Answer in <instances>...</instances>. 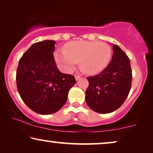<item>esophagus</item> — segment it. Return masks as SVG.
I'll return each instance as SVG.
<instances>
[{
	"mask_svg": "<svg viewBox=\"0 0 153 153\" xmlns=\"http://www.w3.org/2000/svg\"><path fill=\"white\" fill-rule=\"evenodd\" d=\"M75 78H76V80H78V79L80 78V76H75Z\"/></svg>",
	"mask_w": 153,
	"mask_h": 153,
	"instance_id": "34e87169",
	"label": "esophagus"
}]
</instances>
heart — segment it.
I'll return each mask as SVG.
<instances>
[{
	"label": "heart",
	"mask_w": 153,
	"mask_h": 153,
	"mask_svg": "<svg viewBox=\"0 0 153 153\" xmlns=\"http://www.w3.org/2000/svg\"><path fill=\"white\" fill-rule=\"evenodd\" d=\"M60 69L70 74L79 62L82 71L89 74L99 73L107 67L111 57V48L105 42L79 41L69 44L65 50L55 53Z\"/></svg>",
	"instance_id": "obj_1"
}]
</instances>
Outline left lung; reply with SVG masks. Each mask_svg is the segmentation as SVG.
Here are the masks:
<instances>
[{
  "label": "left lung",
  "mask_w": 153,
  "mask_h": 153,
  "mask_svg": "<svg viewBox=\"0 0 153 153\" xmlns=\"http://www.w3.org/2000/svg\"><path fill=\"white\" fill-rule=\"evenodd\" d=\"M113 56L108 66L100 74L87 77L89 87L85 100L92 110L100 114L119 109L130 93L132 69L127 55L117 45H113Z\"/></svg>",
  "instance_id": "left-lung-1"
}]
</instances>
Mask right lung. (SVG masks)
Segmentation results:
<instances>
[{"label":"right lung","mask_w":153,"mask_h":153,"mask_svg":"<svg viewBox=\"0 0 153 153\" xmlns=\"http://www.w3.org/2000/svg\"><path fill=\"white\" fill-rule=\"evenodd\" d=\"M55 42L45 40L32 45L23 55L16 71V85L25 105L43 115L59 111L76 84L74 76L62 74L56 65Z\"/></svg>","instance_id":"obj_1"}]
</instances>
